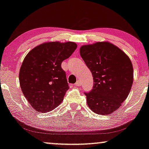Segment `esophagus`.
<instances>
[{
  "label": "esophagus",
  "instance_id": "obj_1",
  "mask_svg": "<svg viewBox=\"0 0 149 149\" xmlns=\"http://www.w3.org/2000/svg\"><path fill=\"white\" fill-rule=\"evenodd\" d=\"M80 84H81V82H80V81H79V80H77L75 84V85L77 86H80Z\"/></svg>",
  "mask_w": 149,
  "mask_h": 149
}]
</instances>
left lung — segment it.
Here are the masks:
<instances>
[{"label": "left lung", "mask_w": 149, "mask_h": 149, "mask_svg": "<svg viewBox=\"0 0 149 149\" xmlns=\"http://www.w3.org/2000/svg\"><path fill=\"white\" fill-rule=\"evenodd\" d=\"M80 55L93 74V88L86 96L88 106L98 115L111 114L126 99L133 83L130 58L107 42L84 45Z\"/></svg>", "instance_id": "left-lung-1"}]
</instances>
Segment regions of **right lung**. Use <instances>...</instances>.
Masks as SVG:
<instances>
[{"label": "right lung", "instance_id": "right-lung-1", "mask_svg": "<svg viewBox=\"0 0 149 149\" xmlns=\"http://www.w3.org/2000/svg\"><path fill=\"white\" fill-rule=\"evenodd\" d=\"M76 48L72 42H51L35 47L26 56L19 78L25 97L35 110L48 112L63 101L70 86L61 63Z\"/></svg>", "mask_w": 149, "mask_h": 149}]
</instances>
